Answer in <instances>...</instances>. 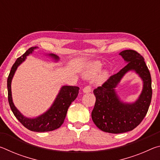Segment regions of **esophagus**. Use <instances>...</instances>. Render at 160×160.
Returning <instances> with one entry per match:
<instances>
[{
	"mask_svg": "<svg viewBox=\"0 0 160 160\" xmlns=\"http://www.w3.org/2000/svg\"><path fill=\"white\" fill-rule=\"evenodd\" d=\"M83 92L85 93H88V92H90L92 91V88L90 85H86L85 88H83Z\"/></svg>",
	"mask_w": 160,
	"mask_h": 160,
	"instance_id": "obj_1",
	"label": "esophagus"
}]
</instances>
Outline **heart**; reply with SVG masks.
I'll use <instances>...</instances> for the list:
<instances>
[{"label": "heart", "mask_w": 160, "mask_h": 160, "mask_svg": "<svg viewBox=\"0 0 160 160\" xmlns=\"http://www.w3.org/2000/svg\"><path fill=\"white\" fill-rule=\"evenodd\" d=\"M100 68H101V64H99L98 63H96L93 64L92 66H91L90 70H88V73H87V75L88 76H93V75H95L97 72L99 71ZM107 73L106 72H102L101 75H99L98 77H97V80L98 82H102L104 81L107 78Z\"/></svg>", "instance_id": "1"}]
</instances>
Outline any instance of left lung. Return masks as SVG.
Instances as JSON below:
<instances>
[{"instance_id": "1", "label": "left lung", "mask_w": 160, "mask_h": 160, "mask_svg": "<svg viewBox=\"0 0 160 160\" xmlns=\"http://www.w3.org/2000/svg\"><path fill=\"white\" fill-rule=\"evenodd\" d=\"M120 55L127 62L126 66L93 91L96 102L92 118L100 130L111 133H122L136 128L147 114L152 94L150 73L144 58L131 49L121 51ZM129 70H135L143 81L142 94L133 104L121 102L114 90Z\"/></svg>"}]
</instances>
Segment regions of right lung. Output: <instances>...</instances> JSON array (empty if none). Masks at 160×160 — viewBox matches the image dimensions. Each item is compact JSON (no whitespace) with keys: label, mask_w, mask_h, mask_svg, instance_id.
<instances>
[{"label":"right lung","mask_w":160,"mask_h":160,"mask_svg":"<svg viewBox=\"0 0 160 160\" xmlns=\"http://www.w3.org/2000/svg\"><path fill=\"white\" fill-rule=\"evenodd\" d=\"M37 47H31L26 52L19 57L10 70V74L7 80L8 94V102L13 114L22 125L29 131L34 132H47L51 131L60 128L64 122L68 109L71 103L76 99L78 95L80 88L76 86H63L62 87L60 92L55 99L52 106L44 114L35 118H26L17 109L12 102L11 94V81L13 75L18 66L25 60L26 56L32 53ZM49 56L56 60H58V57L55 54H49Z\"/></svg>","instance_id":"add662e5"}]
</instances>
